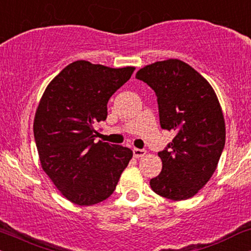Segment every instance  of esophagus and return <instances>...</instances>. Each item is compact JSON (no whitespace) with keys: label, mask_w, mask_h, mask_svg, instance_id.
<instances>
[{"label":"esophagus","mask_w":251,"mask_h":251,"mask_svg":"<svg viewBox=\"0 0 251 251\" xmlns=\"http://www.w3.org/2000/svg\"><path fill=\"white\" fill-rule=\"evenodd\" d=\"M147 153L146 149H139V148H134L133 149V155H134L135 158H139V157L145 156Z\"/></svg>","instance_id":"esophagus-1"}]
</instances>
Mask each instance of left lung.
<instances>
[{
	"label": "left lung",
	"instance_id": "obj_1",
	"mask_svg": "<svg viewBox=\"0 0 251 251\" xmlns=\"http://www.w3.org/2000/svg\"><path fill=\"white\" fill-rule=\"evenodd\" d=\"M157 96L160 127L176 136L158 152L162 171L150 187L163 198H193L216 171L225 146V122L212 87L179 59L156 62L136 72Z\"/></svg>",
	"mask_w": 251,
	"mask_h": 251
}]
</instances>
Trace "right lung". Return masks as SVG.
Returning a JSON list of instances; mask_svg holds the SVG:
<instances>
[{"label":"right lung","instance_id":"add662e5","mask_svg":"<svg viewBox=\"0 0 251 251\" xmlns=\"http://www.w3.org/2000/svg\"><path fill=\"white\" fill-rule=\"evenodd\" d=\"M135 68L112 69L76 61L51 80L36 109L34 139L41 166L57 189L78 205L104 201L133 156L129 148L94 142L108 101Z\"/></svg>","mask_w":251,"mask_h":251}]
</instances>
